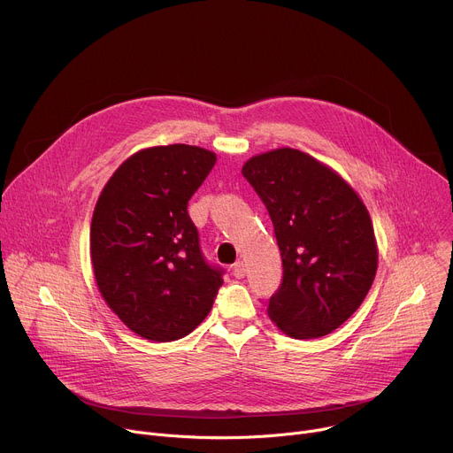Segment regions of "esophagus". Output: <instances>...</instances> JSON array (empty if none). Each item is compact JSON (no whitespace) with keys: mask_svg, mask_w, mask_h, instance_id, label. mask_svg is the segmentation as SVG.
Here are the masks:
<instances>
[{"mask_svg":"<svg viewBox=\"0 0 453 453\" xmlns=\"http://www.w3.org/2000/svg\"><path fill=\"white\" fill-rule=\"evenodd\" d=\"M233 276L238 278V280H242V278L245 276V265H243V262H236V264L233 265Z\"/></svg>","mask_w":453,"mask_h":453,"instance_id":"1","label":"esophagus"}]
</instances>
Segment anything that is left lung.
Wrapping results in <instances>:
<instances>
[{
  "label": "left lung",
  "instance_id": "1",
  "mask_svg": "<svg viewBox=\"0 0 453 453\" xmlns=\"http://www.w3.org/2000/svg\"><path fill=\"white\" fill-rule=\"evenodd\" d=\"M242 175L265 204L281 252L269 317L294 339L332 334L362 304L378 267L364 203L337 172L296 149L254 156Z\"/></svg>",
  "mask_w": 453,
  "mask_h": 453
}]
</instances>
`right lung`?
<instances>
[{
	"label": "right lung",
	"mask_w": 453,
	"mask_h": 453,
	"mask_svg": "<svg viewBox=\"0 0 453 453\" xmlns=\"http://www.w3.org/2000/svg\"><path fill=\"white\" fill-rule=\"evenodd\" d=\"M217 156L191 145L128 157L104 186L91 220V262L109 308L143 339L170 342L210 313L224 269L206 262L188 201Z\"/></svg>",
	"instance_id": "1"
}]
</instances>
